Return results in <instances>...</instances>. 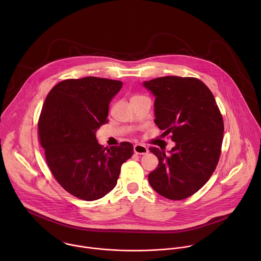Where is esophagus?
<instances>
[{
	"label": "esophagus",
	"instance_id": "esophagus-1",
	"mask_svg": "<svg viewBox=\"0 0 261 261\" xmlns=\"http://www.w3.org/2000/svg\"><path fill=\"white\" fill-rule=\"evenodd\" d=\"M134 151L137 153V154H145L149 151L148 148L144 145H135L134 147Z\"/></svg>",
	"mask_w": 261,
	"mask_h": 261
}]
</instances>
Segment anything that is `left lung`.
<instances>
[{"mask_svg":"<svg viewBox=\"0 0 261 261\" xmlns=\"http://www.w3.org/2000/svg\"><path fill=\"white\" fill-rule=\"evenodd\" d=\"M155 96L154 123L171 135L170 154L149 150L159 165L149 174V185L170 200H183L204 186L221 154L224 123L213 93L194 77L165 76L145 81Z\"/></svg>","mask_w":261,"mask_h":261,"instance_id":"left-lung-1","label":"left lung"}]
</instances>
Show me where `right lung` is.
Returning a JSON list of instances; mask_svg holds the SVG:
<instances>
[{"mask_svg": "<svg viewBox=\"0 0 261 261\" xmlns=\"http://www.w3.org/2000/svg\"><path fill=\"white\" fill-rule=\"evenodd\" d=\"M121 86V81L93 76L65 79L43 105L38 137L47 165L60 186L79 199L94 201L110 193L134 153L128 142L109 149L95 136Z\"/></svg>", "mask_w": 261, "mask_h": 261, "instance_id": "1", "label": "right lung"}]
</instances>
